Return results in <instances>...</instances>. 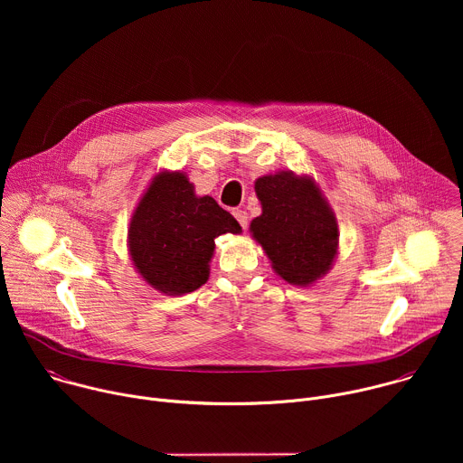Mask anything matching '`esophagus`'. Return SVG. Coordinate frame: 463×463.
Here are the masks:
<instances>
[{
	"mask_svg": "<svg viewBox=\"0 0 463 463\" xmlns=\"http://www.w3.org/2000/svg\"><path fill=\"white\" fill-rule=\"evenodd\" d=\"M232 214H234V218L238 220V223L241 225V229L245 231V229H247V225H249V216H247V213H245V211H241V209H234V211H232Z\"/></svg>",
	"mask_w": 463,
	"mask_h": 463,
	"instance_id": "obj_1",
	"label": "esophagus"
}]
</instances>
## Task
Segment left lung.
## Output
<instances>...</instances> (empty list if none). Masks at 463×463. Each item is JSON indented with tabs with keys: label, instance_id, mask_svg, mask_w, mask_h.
<instances>
[{
	"label": "left lung",
	"instance_id": "8db88e82",
	"mask_svg": "<svg viewBox=\"0 0 463 463\" xmlns=\"http://www.w3.org/2000/svg\"><path fill=\"white\" fill-rule=\"evenodd\" d=\"M261 216L250 223L275 271L289 284L307 286L326 275L337 252V222L311 179L263 175L254 183Z\"/></svg>",
	"mask_w": 463,
	"mask_h": 463
}]
</instances>
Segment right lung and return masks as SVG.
Here are the masks:
<instances>
[{
  "label": "right lung",
  "instance_id": "obj_1",
  "mask_svg": "<svg viewBox=\"0 0 463 463\" xmlns=\"http://www.w3.org/2000/svg\"><path fill=\"white\" fill-rule=\"evenodd\" d=\"M240 223L213 197H197L184 174H159L129 223V252L143 279L168 295L192 293L209 279L214 238Z\"/></svg>",
  "mask_w": 463,
  "mask_h": 463
}]
</instances>
